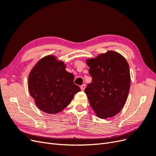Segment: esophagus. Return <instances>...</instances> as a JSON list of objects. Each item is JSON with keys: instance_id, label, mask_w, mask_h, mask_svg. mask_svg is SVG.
Returning <instances> with one entry per match:
<instances>
[{"instance_id": "1", "label": "esophagus", "mask_w": 156, "mask_h": 156, "mask_svg": "<svg viewBox=\"0 0 156 156\" xmlns=\"http://www.w3.org/2000/svg\"><path fill=\"white\" fill-rule=\"evenodd\" d=\"M81 87V90H84V89H85V88H86V84H82V85L80 87Z\"/></svg>"}]
</instances>
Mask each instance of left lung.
<instances>
[{
    "mask_svg": "<svg viewBox=\"0 0 156 156\" xmlns=\"http://www.w3.org/2000/svg\"><path fill=\"white\" fill-rule=\"evenodd\" d=\"M92 78L84 90L92 109L100 119L116 115L123 108L130 88L129 64L123 56L108 51L88 59Z\"/></svg>",
    "mask_w": 156,
    "mask_h": 156,
    "instance_id": "obj_1",
    "label": "left lung"
}]
</instances>
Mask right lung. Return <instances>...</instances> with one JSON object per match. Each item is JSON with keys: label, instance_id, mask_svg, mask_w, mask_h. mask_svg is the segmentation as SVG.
<instances>
[{"label": "right lung", "instance_id": "add662e5", "mask_svg": "<svg viewBox=\"0 0 156 156\" xmlns=\"http://www.w3.org/2000/svg\"><path fill=\"white\" fill-rule=\"evenodd\" d=\"M66 65L53 55L41 58L32 68L28 84L31 96L38 108L49 114L62 111L81 91L74 84V76L66 71Z\"/></svg>", "mask_w": 156, "mask_h": 156}]
</instances>
